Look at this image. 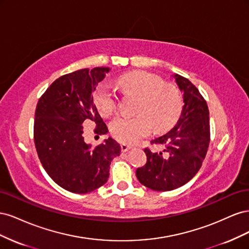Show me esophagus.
Here are the masks:
<instances>
[{"label":"esophagus","mask_w":249,"mask_h":249,"mask_svg":"<svg viewBox=\"0 0 249 249\" xmlns=\"http://www.w3.org/2000/svg\"><path fill=\"white\" fill-rule=\"evenodd\" d=\"M120 148H122V152L123 153H125V152H127V150L129 149H131L132 148V146H130V145H127V144H120Z\"/></svg>","instance_id":"34e87169"}]
</instances>
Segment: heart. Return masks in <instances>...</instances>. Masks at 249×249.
<instances>
[{"label":"heart","instance_id":"b5f03b06","mask_svg":"<svg viewBox=\"0 0 249 249\" xmlns=\"http://www.w3.org/2000/svg\"><path fill=\"white\" fill-rule=\"evenodd\" d=\"M125 92L140 97L136 117L117 116L111 122L113 137L124 143L137 142L153 131H162L175 124L183 109V99L178 89L165 84L157 74L148 71H132L117 81ZM93 102L102 115L108 116L116 108V95L106 84L96 88Z\"/></svg>","mask_w":249,"mask_h":249}]
</instances>
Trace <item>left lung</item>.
Returning <instances> with one entry per match:
<instances>
[{"label": "left lung", "instance_id": "left-lung-1", "mask_svg": "<svg viewBox=\"0 0 249 249\" xmlns=\"http://www.w3.org/2000/svg\"><path fill=\"white\" fill-rule=\"evenodd\" d=\"M173 78L183 92L182 113L168 133L150 141L162 145V152L145 148L146 164L136 170L139 182L155 191H170L189 182L201 167L210 143L207 102L189 80L178 73Z\"/></svg>", "mask_w": 249, "mask_h": 249}]
</instances>
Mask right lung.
I'll use <instances>...</instances> for the list:
<instances>
[{
  "mask_svg": "<svg viewBox=\"0 0 249 249\" xmlns=\"http://www.w3.org/2000/svg\"><path fill=\"white\" fill-rule=\"evenodd\" d=\"M109 71V67H94L64 74L37 104L34 143L39 160L51 178L72 193H88L106 184L111 161L120 155L119 144L111 137L95 147L83 137L86 120L95 123V133H108L93 92Z\"/></svg>",
  "mask_w": 249,
  "mask_h": 249,
  "instance_id": "right-lung-1",
  "label": "right lung"
}]
</instances>
